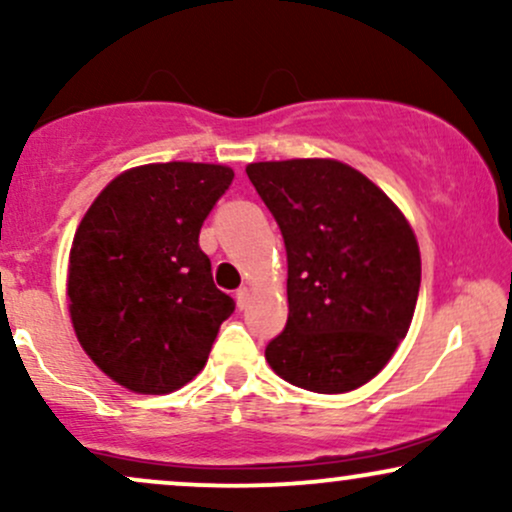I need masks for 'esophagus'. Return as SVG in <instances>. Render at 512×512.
Returning <instances> with one entry per match:
<instances>
[{
    "label": "esophagus",
    "instance_id": "obj_1",
    "mask_svg": "<svg viewBox=\"0 0 512 512\" xmlns=\"http://www.w3.org/2000/svg\"><path fill=\"white\" fill-rule=\"evenodd\" d=\"M236 303H238L240 310L248 308V303H250V289H245V286H243V289H240V291L236 293Z\"/></svg>",
    "mask_w": 512,
    "mask_h": 512
}]
</instances>
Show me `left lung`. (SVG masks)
Returning a JSON list of instances; mask_svg holds the SVG:
<instances>
[{"label":"left lung","mask_w":512,"mask_h":512,"mask_svg":"<svg viewBox=\"0 0 512 512\" xmlns=\"http://www.w3.org/2000/svg\"><path fill=\"white\" fill-rule=\"evenodd\" d=\"M245 173L289 260V320L267 344V363L320 395L366 385L407 337L419 298L421 252L407 216L334 158L248 163Z\"/></svg>","instance_id":"1"}]
</instances>
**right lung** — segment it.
Masks as SVG:
<instances>
[{"instance_id":"right-lung-1","label":"right lung","mask_w":512,"mask_h":512,"mask_svg":"<svg viewBox=\"0 0 512 512\" xmlns=\"http://www.w3.org/2000/svg\"><path fill=\"white\" fill-rule=\"evenodd\" d=\"M233 182L221 163H146L103 187L76 228L69 317L86 356L139 395H168L207 366L236 301L214 286L199 228Z\"/></svg>"}]
</instances>
